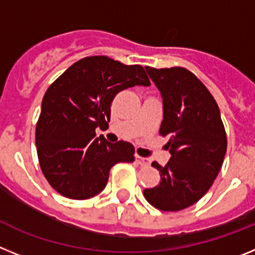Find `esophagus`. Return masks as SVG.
<instances>
[{
  "label": "esophagus",
  "instance_id": "obj_1",
  "mask_svg": "<svg viewBox=\"0 0 255 255\" xmlns=\"http://www.w3.org/2000/svg\"><path fill=\"white\" fill-rule=\"evenodd\" d=\"M135 162L138 164H140V166H148V164H149V159L144 158V157L138 154H135Z\"/></svg>",
  "mask_w": 255,
  "mask_h": 255
}]
</instances>
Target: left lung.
I'll return each mask as SVG.
<instances>
[{
	"label": "left lung",
	"instance_id": "8db88e82",
	"mask_svg": "<svg viewBox=\"0 0 255 255\" xmlns=\"http://www.w3.org/2000/svg\"><path fill=\"white\" fill-rule=\"evenodd\" d=\"M145 70L163 100L159 134L168 138L171 158L166 166L153 162L161 181L144 197L161 211H181L197 203L217 177L226 131L215 98L194 74L184 67Z\"/></svg>",
	"mask_w": 255,
	"mask_h": 255
}]
</instances>
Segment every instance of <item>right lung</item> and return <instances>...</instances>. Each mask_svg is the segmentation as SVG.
<instances>
[{"label": "right lung", "mask_w": 255, "mask_h": 255, "mask_svg": "<svg viewBox=\"0 0 255 255\" xmlns=\"http://www.w3.org/2000/svg\"><path fill=\"white\" fill-rule=\"evenodd\" d=\"M135 85H150L143 66L107 56L79 60L49 85L35 145L44 177L61 195L76 200L94 197L105 189L112 166L134 161L132 144L97 138L96 129L108 128L115 96Z\"/></svg>", "instance_id": "right-lung-1"}]
</instances>
